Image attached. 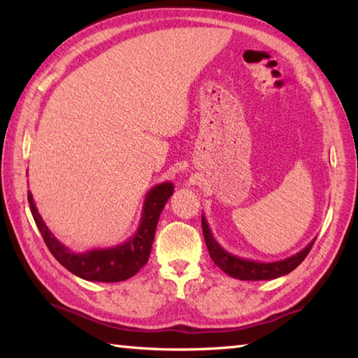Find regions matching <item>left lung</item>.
I'll use <instances>...</instances> for the list:
<instances>
[{
    "instance_id": "8db88e82",
    "label": "left lung",
    "mask_w": 358,
    "mask_h": 358,
    "mask_svg": "<svg viewBox=\"0 0 358 358\" xmlns=\"http://www.w3.org/2000/svg\"><path fill=\"white\" fill-rule=\"evenodd\" d=\"M201 227H203L204 241H206L209 255L212 260H214V263L223 272H226L227 275L238 278V280H246V281L273 280V278L283 277L289 272H292L296 266L305 260L315 241V238H314L306 248H303L300 252L287 257V258H285V260L263 263V262L248 260V258H241V257L227 252V250L220 246V243L214 238V235H212V232L209 229V224L206 222V217H204L203 214H201Z\"/></svg>"
}]
</instances>
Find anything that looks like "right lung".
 Segmentation results:
<instances>
[{
    "mask_svg": "<svg viewBox=\"0 0 358 358\" xmlns=\"http://www.w3.org/2000/svg\"><path fill=\"white\" fill-rule=\"evenodd\" d=\"M173 194V185L171 181L154 186L146 194L143 203L140 224L136 232L129 240L117 246L90 249L86 252H73L66 248L43 222L38 214L32 192L27 191V200L30 212L40 229L43 240L48 245L52 255L62 263L67 271L87 281H103V283H117L134 277L144 264L148 263L152 243H154L157 223L166 201Z\"/></svg>",
    "mask_w": 358,
    "mask_h": 358,
    "instance_id": "add662e5",
    "label": "right lung"
}]
</instances>
